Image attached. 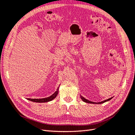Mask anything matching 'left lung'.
<instances>
[{
	"mask_svg": "<svg viewBox=\"0 0 135 135\" xmlns=\"http://www.w3.org/2000/svg\"><path fill=\"white\" fill-rule=\"evenodd\" d=\"M80 97H81V99H82V100H83L84 102H86V103H94V104H95V103H97V104H100V103H104V102H107V101H109V100H110V99H112V98H110L108 99H107V100H104V101L101 102H99V103H95V102H93L89 101V100H87V99H85L82 96H80Z\"/></svg>",
	"mask_w": 135,
	"mask_h": 135,
	"instance_id": "1",
	"label": "left lung"
}]
</instances>
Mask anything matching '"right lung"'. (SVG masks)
<instances>
[{
  "label": "right lung",
  "mask_w": 135,
  "mask_h": 135,
  "mask_svg": "<svg viewBox=\"0 0 135 135\" xmlns=\"http://www.w3.org/2000/svg\"><path fill=\"white\" fill-rule=\"evenodd\" d=\"M58 94V88L57 90L55 91L54 94H52L51 96H50V97H48L46 98H43V99H30V98H27L28 100H31L32 102H38V103H43V102H49L54 99L56 97V95Z\"/></svg>",
  "instance_id": "1"
}]
</instances>
